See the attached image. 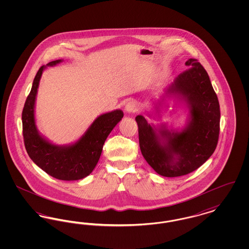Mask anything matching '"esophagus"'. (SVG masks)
Listing matches in <instances>:
<instances>
[{
	"label": "esophagus",
	"mask_w": 249,
	"mask_h": 249,
	"mask_svg": "<svg viewBox=\"0 0 249 249\" xmlns=\"http://www.w3.org/2000/svg\"><path fill=\"white\" fill-rule=\"evenodd\" d=\"M125 110H126V112H127V113H129V114H131V113H136V112L139 110V107H138V105H137V103H136V102H134V101H130V102L126 105V107H125Z\"/></svg>",
	"instance_id": "1"
}]
</instances>
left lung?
<instances>
[{
    "instance_id": "left-lung-1",
    "label": "left lung",
    "mask_w": 249,
    "mask_h": 249,
    "mask_svg": "<svg viewBox=\"0 0 249 249\" xmlns=\"http://www.w3.org/2000/svg\"><path fill=\"white\" fill-rule=\"evenodd\" d=\"M185 64L190 69L166 88L156 111H160L165 97H175L189 109L186 125L181 130H169L166 123L155 126L142 115L135 118L142 157L157 174L166 178L198 169L212 156L218 141L219 103L208 73L197 59H188Z\"/></svg>"
}]
</instances>
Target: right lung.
Here are the masks:
<instances>
[{
  "label": "right lung",
  "instance_id": "1",
  "mask_svg": "<svg viewBox=\"0 0 249 249\" xmlns=\"http://www.w3.org/2000/svg\"><path fill=\"white\" fill-rule=\"evenodd\" d=\"M61 61L62 59L53 60L37 71L24 105L22 128L27 153L36 165L53 178L72 181L88 177L94 170L107 136L123 118V112L117 109L99 116L76 142L58 145L48 141L36 127V95L44 70Z\"/></svg>",
  "mask_w": 249,
  "mask_h": 249
}]
</instances>
